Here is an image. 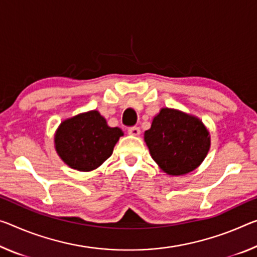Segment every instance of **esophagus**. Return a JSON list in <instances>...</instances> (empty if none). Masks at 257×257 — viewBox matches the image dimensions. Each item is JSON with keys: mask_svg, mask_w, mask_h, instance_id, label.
Returning <instances> with one entry per match:
<instances>
[{"mask_svg": "<svg viewBox=\"0 0 257 257\" xmlns=\"http://www.w3.org/2000/svg\"><path fill=\"white\" fill-rule=\"evenodd\" d=\"M128 133L130 134V135L133 136H138L141 134V129L136 127V125H134V127H129L128 128Z\"/></svg>", "mask_w": 257, "mask_h": 257, "instance_id": "1", "label": "esophagus"}]
</instances>
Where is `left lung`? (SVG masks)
I'll use <instances>...</instances> for the list:
<instances>
[{
	"label": "left lung",
	"mask_w": 257,
	"mask_h": 257,
	"mask_svg": "<svg viewBox=\"0 0 257 257\" xmlns=\"http://www.w3.org/2000/svg\"><path fill=\"white\" fill-rule=\"evenodd\" d=\"M144 140L153 160L176 176L197 168L210 146L209 133L200 120L170 108H162L154 117Z\"/></svg>",
	"instance_id": "obj_1"
}]
</instances>
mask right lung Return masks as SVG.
Here are the masks:
<instances>
[{
    "mask_svg": "<svg viewBox=\"0 0 257 257\" xmlns=\"http://www.w3.org/2000/svg\"><path fill=\"white\" fill-rule=\"evenodd\" d=\"M122 135L120 128L108 127L98 112L91 111L60 124L55 137L56 150L71 168L90 172L112 156Z\"/></svg>",
    "mask_w": 257,
    "mask_h": 257,
    "instance_id": "add662e5",
    "label": "right lung"
}]
</instances>
